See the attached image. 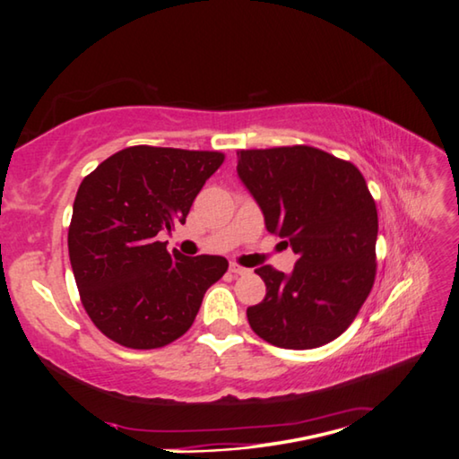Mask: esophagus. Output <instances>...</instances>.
<instances>
[{"label": "esophagus", "mask_w": 459, "mask_h": 459, "mask_svg": "<svg viewBox=\"0 0 459 459\" xmlns=\"http://www.w3.org/2000/svg\"><path fill=\"white\" fill-rule=\"evenodd\" d=\"M229 271L232 275H247L248 273V269H245V267H240V265H237V263H230V267H229Z\"/></svg>", "instance_id": "obj_1"}]
</instances>
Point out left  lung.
<instances>
[{"mask_svg":"<svg viewBox=\"0 0 459 459\" xmlns=\"http://www.w3.org/2000/svg\"><path fill=\"white\" fill-rule=\"evenodd\" d=\"M237 174L271 235L298 255L291 273L255 269L267 293L247 307L269 344L309 351L336 340L368 298L377 273L378 216L351 161L309 145L238 152Z\"/></svg>","mask_w":459,"mask_h":459,"instance_id":"left-lung-1","label":"left lung"}]
</instances>
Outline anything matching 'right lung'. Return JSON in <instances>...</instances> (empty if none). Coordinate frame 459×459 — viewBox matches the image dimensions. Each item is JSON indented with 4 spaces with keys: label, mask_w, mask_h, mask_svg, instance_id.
Returning a JSON list of instances; mask_svg holds the SVG:
<instances>
[{
    "label": "right lung",
    "mask_w": 459,
    "mask_h": 459,
    "mask_svg": "<svg viewBox=\"0 0 459 459\" xmlns=\"http://www.w3.org/2000/svg\"><path fill=\"white\" fill-rule=\"evenodd\" d=\"M224 155L135 145L113 153L76 192L68 255L92 324L121 346L150 351L190 330L221 255L168 253L160 232L184 224Z\"/></svg>",
    "instance_id": "1"
}]
</instances>
